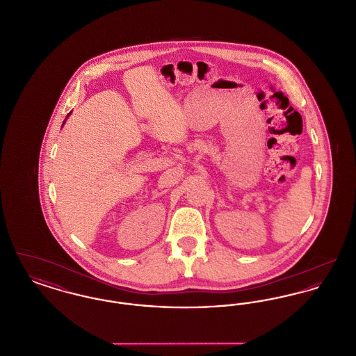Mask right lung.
<instances>
[{
	"label": "right lung",
	"instance_id": "right-lung-1",
	"mask_svg": "<svg viewBox=\"0 0 356 356\" xmlns=\"http://www.w3.org/2000/svg\"><path fill=\"white\" fill-rule=\"evenodd\" d=\"M70 113H72V112H69V115H68V116H67V119H68L69 116H70ZM67 119L64 120V122H63V125H64V124H65V121H67Z\"/></svg>",
	"mask_w": 356,
	"mask_h": 356
}]
</instances>
